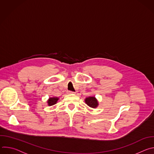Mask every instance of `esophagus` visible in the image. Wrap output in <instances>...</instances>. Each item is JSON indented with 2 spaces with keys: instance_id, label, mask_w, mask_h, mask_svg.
Segmentation results:
<instances>
[{
  "instance_id": "esophagus-1",
  "label": "esophagus",
  "mask_w": 154,
  "mask_h": 154,
  "mask_svg": "<svg viewBox=\"0 0 154 154\" xmlns=\"http://www.w3.org/2000/svg\"><path fill=\"white\" fill-rule=\"evenodd\" d=\"M68 94H75V92H73V91H68Z\"/></svg>"
}]
</instances>
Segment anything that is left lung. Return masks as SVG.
<instances>
[{"instance_id":"8db88e82","label":"left lung","mask_w":154,"mask_h":154,"mask_svg":"<svg viewBox=\"0 0 154 154\" xmlns=\"http://www.w3.org/2000/svg\"><path fill=\"white\" fill-rule=\"evenodd\" d=\"M85 102L87 105H88L90 107L93 108H96L99 105L98 100L95 96H90L85 98Z\"/></svg>"}]
</instances>
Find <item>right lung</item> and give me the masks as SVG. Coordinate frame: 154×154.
Returning <instances> with one entry per match:
<instances>
[{
	"mask_svg": "<svg viewBox=\"0 0 154 154\" xmlns=\"http://www.w3.org/2000/svg\"><path fill=\"white\" fill-rule=\"evenodd\" d=\"M59 98L57 97H49V99L48 100L47 102H48V105L49 106H52L55 104H56L57 103V101L58 100Z\"/></svg>",
	"mask_w": 154,
	"mask_h": 154,
	"instance_id": "1",
	"label": "right lung"
}]
</instances>
